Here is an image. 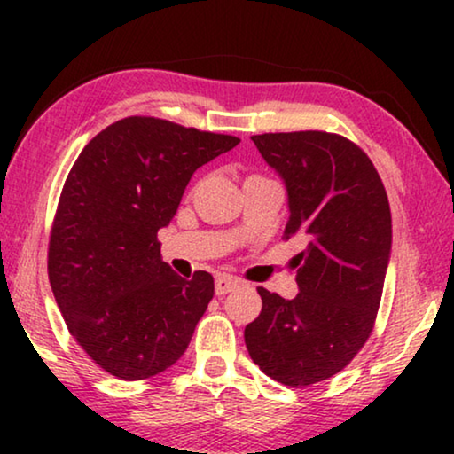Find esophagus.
<instances>
[{
    "mask_svg": "<svg viewBox=\"0 0 454 454\" xmlns=\"http://www.w3.org/2000/svg\"><path fill=\"white\" fill-rule=\"evenodd\" d=\"M239 281L235 277H229V275H221L216 277L215 281V294L216 295H227L229 291H233L235 287H238Z\"/></svg>",
    "mask_w": 454,
    "mask_h": 454,
    "instance_id": "esophagus-1",
    "label": "esophagus"
}]
</instances>
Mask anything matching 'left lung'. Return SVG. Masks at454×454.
Listing matches in <instances>:
<instances>
[{"label":"left lung","mask_w":454,"mask_h":454,"mask_svg":"<svg viewBox=\"0 0 454 454\" xmlns=\"http://www.w3.org/2000/svg\"><path fill=\"white\" fill-rule=\"evenodd\" d=\"M287 188L285 238L300 287L294 300L258 287L262 312L246 326L254 364L291 388L345 368L374 328L387 277L393 223L387 190L362 148L339 134L252 136Z\"/></svg>","instance_id":"1"}]
</instances>
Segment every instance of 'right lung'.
<instances>
[{
	"instance_id": "right-lung-1",
	"label": "right lung",
	"mask_w": 454,
	"mask_h": 454,
	"mask_svg": "<svg viewBox=\"0 0 454 454\" xmlns=\"http://www.w3.org/2000/svg\"><path fill=\"white\" fill-rule=\"evenodd\" d=\"M238 145L134 115L98 132L74 163L49 239V283L67 331L111 376L145 380L188 349L215 281L173 272L157 233L198 167Z\"/></svg>"
}]
</instances>
